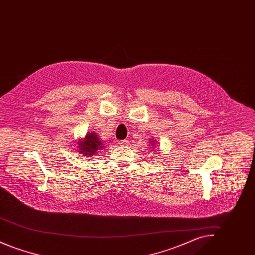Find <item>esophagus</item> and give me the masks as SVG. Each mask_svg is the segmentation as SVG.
Returning a JSON list of instances; mask_svg holds the SVG:
<instances>
[{
	"instance_id": "34e87169",
	"label": "esophagus",
	"mask_w": 255,
	"mask_h": 255,
	"mask_svg": "<svg viewBox=\"0 0 255 255\" xmlns=\"http://www.w3.org/2000/svg\"><path fill=\"white\" fill-rule=\"evenodd\" d=\"M119 143H120V145H128L129 144V140L128 139H124V140L119 141Z\"/></svg>"
}]
</instances>
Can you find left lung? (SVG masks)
Listing matches in <instances>:
<instances>
[{
  "mask_svg": "<svg viewBox=\"0 0 255 255\" xmlns=\"http://www.w3.org/2000/svg\"><path fill=\"white\" fill-rule=\"evenodd\" d=\"M149 144H148V146H150V149H151V151L152 150H154V149H156V147H157V145H158V142L154 139V138H151V139H149ZM155 152H159V149H157V150H155Z\"/></svg>",
  "mask_w": 255,
  "mask_h": 255,
  "instance_id": "left-lung-1",
  "label": "left lung"
}]
</instances>
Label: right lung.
Here are the masks:
<instances>
[{
	"instance_id": "right-lung-1",
	"label": "right lung",
	"mask_w": 255,
	"mask_h": 255,
	"mask_svg": "<svg viewBox=\"0 0 255 255\" xmlns=\"http://www.w3.org/2000/svg\"><path fill=\"white\" fill-rule=\"evenodd\" d=\"M76 151L80 154L83 158L87 157H96L101 150H103L106 146V143L101 140L98 133L95 131L89 132L85 134L83 138H78L76 140Z\"/></svg>"
}]
</instances>
